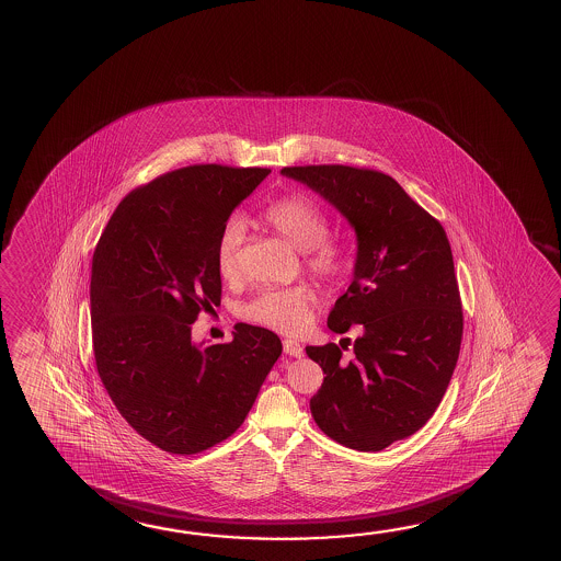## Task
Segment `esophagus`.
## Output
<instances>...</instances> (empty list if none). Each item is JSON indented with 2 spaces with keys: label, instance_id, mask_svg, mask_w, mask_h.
<instances>
[{
  "label": "esophagus",
  "instance_id": "34e87169",
  "mask_svg": "<svg viewBox=\"0 0 561 561\" xmlns=\"http://www.w3.org/2000/svg\"><path fill=\"white\" fill-rule=\"evenodd\" d=\"M284 354L291 355V357H301L304 355V347L294 340H284Z\"/></svg>",
  "mask_w": 561,
  "mask_h": 561
}]
</instances>
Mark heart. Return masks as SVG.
I'll return each mask as SVG.
<instances>
[{
	"instance_id": "obj_1",
	"label": "heart",
	"mask_w": 561,
	"mask_h": 561,
	"mask_svg": "<svg viewBox=\"0 0 561 561\" xmlns=\"http://www.w3.org/2000/svg\"><path fill=\"white\" fill-rule=\"evenodd\" d=\"M263 224L286 238L304 252L311 274L325 284L340 282L347 272V253L342 243L330 238V218L323 207L306 194H287L262 209ZM243 226L240 219H229L219 233L216 248L218 274L231 282L240 275V250ZM316 294L308 284L289 287H270L250 299L241 316L274 332L299 333L311 320Z\"/></svg>"
}]
</instances>
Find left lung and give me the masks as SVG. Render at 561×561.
<instances>
[{
	"instance_id": "left-lung-1",
	"label": "left lung",
	"mask_w": 561,
	"mask_h": 561,
	"mask_svg": "<svg viewBox=\"0 0 561 561\" xmlns=\"http://www.w3.org/2000/svg\"><path fill=\"white\" fill-rule=\"evenodd\" d=\"M342 211L357 236L354 282L330 330L359 323L354 354L308 345L325 378L309 400L321 432L379 451L434 415L458 364L463 311L446 229L386 173L352 165L284 168ZM342 344V343H340Z\"/></svg>"
}]
</instances>
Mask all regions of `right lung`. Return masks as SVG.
Instances as JSON below:
<instances>
[{
	"label": "right lung",
	"mask_w": 561,
	"mask_h": 561,
	"mask_svg": "<svg viewBox=\"0 0 561 561\" xmlns=\"http://www.w3.org/2000/svg\"><path fill=\"white\" fill-rule=\"evenodd\" d=\"M267 168L187 165L122 199L92 260L93 355L117 412L168 454L228 439L252 410L282 342L243 323L199 347L192 323L221 301L219 233Z\"/></svg>",
	"instance_id": "1"
}]
</instances>
